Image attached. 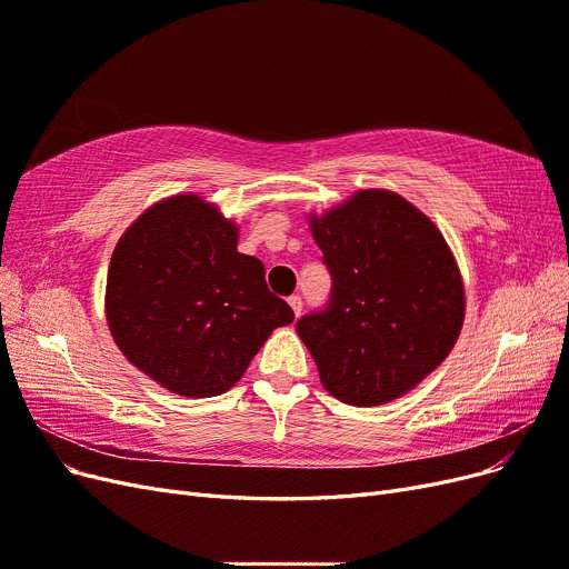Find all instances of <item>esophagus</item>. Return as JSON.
I'll return each instance as SVG.
<instances>
[{
    "instance_id": "1",
    "label": "esophagus",
    "mask_w": 569,
    "mask_h": 569,
    "mask_svg": "<svg viewBox=\"0 0 569 569\" xmlns=\"http://www.w3.org/2000/svg\"><path fill=\"white\" fill-rule=\"evenodd\" d=\"M287 301H289V306H291V311H295V316L299 318V316H301V311H303V301H301V297H299V295H295V297H289Z\"/></svg>"
}]
</instances>
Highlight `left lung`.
<instances>
[{
    "label": "left lung",
    "instance_id": "obj_1",
    "mask_svg": "<svg viewBox=\"0 0 569 569\" xmlns=\"http://www.w3.org/2000/svg\"><path fill=\"white\" fill-rule=\"evenodd\" d=\"M311 232L332 291L297 332L322 387L351 406L399 399L460 335L465 291L449 244L416 206L385 189L311 218Z\"/></svg>",
    "mask_w": 569,
    "mask_h": 569
}]
</instances>
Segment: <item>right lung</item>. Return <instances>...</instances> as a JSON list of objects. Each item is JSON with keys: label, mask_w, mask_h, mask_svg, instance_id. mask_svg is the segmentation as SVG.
I'll use <instances>...</instances> for the list:
<instances>
[{"label": "right lung", "mask_w": 569, "mask_h": 569, "mask_svg": "<svg viewBox=\"0 0 569 569\" xmlns=\"http://www.w3.org/2000/svg\"><path fill=\"white\" fill-rule=\"evenodd\" d=\"M107 320L132 366L173 393L206 399L228 391L295 311L268 289L263 263L237 251L232 222L180 194L151 206L120 237Z\"/></svg>", "instance_id": "obj_1"}]
</instances>
